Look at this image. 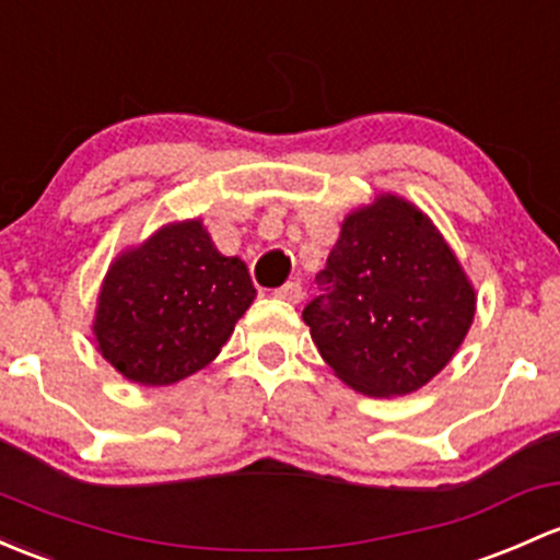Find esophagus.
Here are the masks:
<instances>
[{
	"instance_id": "obj_1",
	"label": "esophagus",
	"mask_w": 560,
	"mask_h": 560,
	"mask_svg": "<svg viewBox=\"0 0 560 560\" xmlns=\"http://www.w3.org/2000/svg\"><path fill=\"white\" fill-rule=\"evenodd\" d=\"M276 298L287 300V303H300V298H303V287H300V281H287L284 287L276 290Z\"/></svg>"
}]
</instances>
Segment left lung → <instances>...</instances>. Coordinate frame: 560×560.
Returning a JSON list of instances; mask_svg holds the SVG:
<instances>
[{"label": "left lung", "mask_w": 560, "mask_h": 560, "mask_svg": "<svg viewBox=\"0 0 560 560\" xmlns=\"http://www.w3.org/2000/svg\"><path fill=\"white\" fill-rule=\"evenodd\" d=\"M303 308L316 349L357 392L402 397L432 381L475 316V290L416 206L381 196L346 217Z\"/></svg>", "instance_id": "8db88e82"}]
</instances>
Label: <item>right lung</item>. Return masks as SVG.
Listing matches in <instances>:
<instances>
[{
    "instance_id": "1",
    "label": "right lung",
    "mask_w": 560,
    "mask_h": 560,
    "mask_svg": "<svg viewBox=\"0 0 560 560\" xmlns=\"http://www.w3.org/2000/svg\"><path fill=\"white\" fill-rule=\"evenodd\" d=\"M252 300L246 265L220 255L198 220L176 222L117 257L93 332L117 373L168 386L220 354Z\"/></svg>"
}]
</instances>
